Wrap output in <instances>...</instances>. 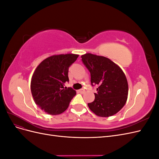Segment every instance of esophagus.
<instances>
[{
  "mask_svg": "<svg viewBox=\"0 0 159 159\" xmlns=\"http://www.w3.org/2000/svg\"><path fill=\"white\" fill-rule=\"evenodd\" d=\"M78 91L81 93H84L85 92V90L84 89H79Z\"/></svg>",
  "mask_w": 159,
  "mask_h": 159,
  "instance_id": "obj_1",
  "label": "esophagus"
}]
</instances>
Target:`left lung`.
I'll use <instances>...</instances> for the list:
<instances>
[{"label": "left lung", "instance_id": "1", "mask_svg": "<svg viewBox=\"0 0 159 159\" xmlns=\"http://www.w3.org/2000/svg\"><path fill=\"white\" fill-rule=\"evenodd\" d=\"M91 74V84L98 85L93 102L88 104L96 115L107 117L121 110L128 95V83L120 67L104 56L87 53L81 56Z\"/></svg>", "mask_w": 159, "mask_h": 159}]
</instances>
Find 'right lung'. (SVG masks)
Returning a JSON list of instances; mask_svg holds the SVG:
<instances>
[{
	"label": "right lung",
	"instance_id": "1",
	"mask_svg": "<svg viewBox=\"0 0 159 159\" xmlns=\"http://www.w3.org/2000/svg\"><path fill=\"white\" fill-rule=\"evenodd\" d=\"M79 56L66 54L47 57L38 66L31 79L30 89L35 103L50 115H59L68 109L76 94L71 88H64L69 81L68 69Z\"/></svg>",
	"mask_w": 159,
	"mask_h": 159
}]
</instances>
